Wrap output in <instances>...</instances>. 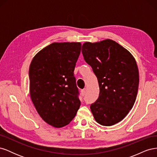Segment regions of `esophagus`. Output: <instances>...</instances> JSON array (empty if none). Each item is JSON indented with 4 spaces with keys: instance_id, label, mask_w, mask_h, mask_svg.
<instances>
[{
    "instance_id": "esophagus-1",
    "label": "esophagus",
    "mask_w": 157,
    "mask_h": 157,
    "mask_svg": "<svg viewBox=\"0 0 157 157\" xmlns=\"http://www.w3.org/2000/svg\"><path fill=\"white\" fill-rule=\"evenodd\" d=\"M85 94H86V89H83V90H81V94L82 96H84Z\"/></svg>"
}]
</instances>
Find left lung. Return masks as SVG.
<instances>
[{"label":"left lung","instance_id":"obj_1","mask_svg":"<svg viewBox=\"0 0 157 157\" xmlns=\"http://www.w3.org/2000/svg\"><path fill=\"white\" fill-rule=\"evenodd\" d=\"M82 53L99 86V98L90 105L92 115L99 124H115L136 101L140 80L136 61L129 51L111 39L84 42Z\"/></svg>","mask_w":157,"mask_h":157}]
</instances>
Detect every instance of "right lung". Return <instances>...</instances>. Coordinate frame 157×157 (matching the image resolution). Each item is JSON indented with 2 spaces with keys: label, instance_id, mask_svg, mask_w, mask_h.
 <instances>
[{
  "label": "right lung",
  "instance_id": "1",
  "mask_svg": "<svg viewBox=\"0 0 157 157\" xmlns=\"http://www.w3.org/2000/svg\"><path fill=\"white\" fill-rule=\"evenodd\" d=\"M80 50V42H54L38 52L30 64L31 100L40 117L53 127L69 124L80 107L73 71Z\"/></svg>",
  "mask_w": 157,
  "mask_h": 157
}]
</instances>
